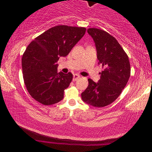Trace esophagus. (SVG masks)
Listing matches in <instances>:
<instances>
[{
  "label": "esophagus",
  "mask_w": 152,
  "mask_h": 152,
  "mask_svg": "<svg viewBox=\"0 0 152 152\" xmlns=\"http://www.w3.org/2000/svg\"><path fill=\"white\" fill-rule=\"evenodd\" d=\"M80 77V76L79 75H77V74H75V75H73V81H76V80H77Z\"/></svg>",
  "instance_id": "1"
}]
</instances>
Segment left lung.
Segmentation results:
<instances>
[{
	"label": "left lung",
	"mask_w": 152,
	"mask_h": 152,
	"mask_svg": "<svg viewBox=\"0 0 152 152\" xmlns=\"http://www.w3.org/2000/svg\"><path fill=\"white\" fill-rule=\"evenodd\" d=\"M97 50L99 64L102 66L100 80L88 79V86L82 93L83 101L95 107L113 102L126 86L131 74L129 57L115 38L104 30L88 28Z\"/></svg>",
	"instance_id": "left-lung-1"
}]
</instances>
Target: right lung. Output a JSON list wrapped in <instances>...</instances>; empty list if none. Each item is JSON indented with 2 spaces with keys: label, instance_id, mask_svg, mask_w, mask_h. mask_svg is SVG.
<instances>
[{
  "label": "right lung",
  "instance_id": "right-lung-1",
  "mask_svg": "<svg viewBox=\"0 0 152 152\" xmlns=\"http://www.w3.org/2000/svg\"><path fill=\"white\" fill-rule=\"evenodd\" d=\"M82 27L57 26L36 37L22 57L24 83L28 93L43 105H52L64 98L72 74L57 72L59 57H66L82 38Z\"/></svg>",
  "mask_w": 152,
  "mask_h": 152
}]
</instances>
